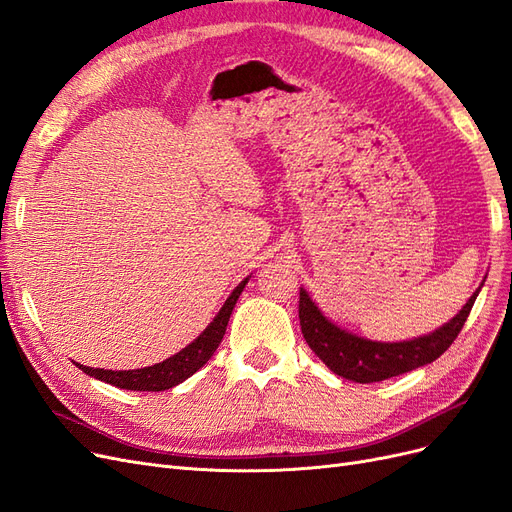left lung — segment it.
<instances>
[{
    "mask_svg": "<svg viewBox=\"0 0 512 512\" xmlns=\"http://www.w3.org/2000/svg\"><path fill=\"white\" fill-rule=\"evenodd\" d=\"M485 284V280H483ZM480 284L468 303L459 312L442 324L440 329L427 335L404 339V342H374V339L359 337L342 327H337L327 316L320 312V307L312 301L307 290L299 292V320L301 333L307 346L316 352L318 359L327 365L333 374L346 380L369 384L406 374L416 367L433 363L440 354H444L455 342V337L466 324L470 309L478 297Z\"/></svg>",
    "mask_w": 512,
    "mask_h": 512,
    "instance_id": "8db88e82",
    "label": "left lung"
}]
</instances>
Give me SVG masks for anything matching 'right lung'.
<instances>
[{
  "mask_svg": "<svg viewBox=\"0 0 512 512\" xmlns=\"http://www.w3.org/2000/svg\"><path fill=\"white\" fill-rule=\"evenodd\" d=\"M252 275H247L245 280L230 292V297L224 301L222 309L215 318L207 324V329L200 333L192 344L185 346L183 350H179L177 354L168 356L166 361L156 363L151 367H143V369H128V371H113V369H100V367H85L81 363L79 369H83L87 376L102 380L106 384H113L117 389H126V391H166L173 389V386L181 384L183 380H188L192 374L203 367L213 352L218 350L222 337L226 333L228 320L232 309H235L239 294L243 292L245 284L250 282Z\"/></svg>",
  "mask_w": 512,
  "mask_h": 512,
  "instance_id": "add662e5",
  "label": "right lung"
}]
</instances>
